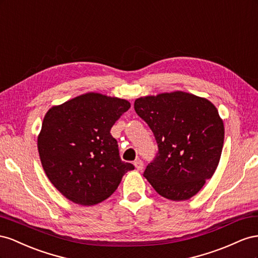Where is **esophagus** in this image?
I'll return each mask as SVG.
<instances>
[{
  "label": "esophagus",
  "instance_id": "obj_1",
  "mask_svg": "<svg viewBox=\"0 0 258 258\" xmlns=\"http://www.w3.org/2000/svg\"><path fill=\"white\" fill-rule=\"evenodd\" d=\"M134 165H135L137 171H142L143 168H144V162H143L141 159H137V160L134 162Z\"/></svg>",
  "mask_w": 258,
  "mask_h": 258
}]
</instances>
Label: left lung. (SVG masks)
<instances>
[{
  "label": "left lung",
  "instance_id": "8db88e82",
  "mask_svg": "<svg viewBox=\"0 0 258 258\" xmlns=\"http://www.w3.org/2000/svg\"><path fill=\"white\" fill-rule=\"evenodd\" d=\"M136 113L148 124L158 153L144 176L157 192L173 201L197 195L215 173L225 128L216 107L185 92L135 100Z\"/></svg>",
  "mask_w": 258,
  "mask_h": 258
}]
</instances>
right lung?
Here are the masks:
<instances>
[{"label": "right lung", "instance_id": "right-lung-1", "mask_svg": "<svg viewBox=\"0 0 258 258\" xmlns=\"http://www.w3.org/2000/svg\"><path fill=\"white\" fill-rule=\"evenodd\" d=\"M125 99L87 93L50 108L42 123L38 149L50 182L70 201L95 205L134 170L123 162L113 124L130 109Z\"/></svg>", "mask_w": 258, "mask_h": 258}]
</instances>
